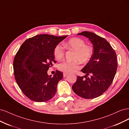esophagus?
I'll use <instances>...</instances> for the list:
<instances>
[{"label": "esophagus", "mask_w": 129, "mask_h": 129, "mask_svg": "<svg viewBox=\"0 0 129 129\" xmlns=\"http://www.w3.org/2000/svg\"><path fill=\"white\" fill-rule=\"evenodd\" d=\"M68 75V73H63V77H65L66 76H67Z\"/></svg>", "instance_id": "34e87169"}]
</instances>
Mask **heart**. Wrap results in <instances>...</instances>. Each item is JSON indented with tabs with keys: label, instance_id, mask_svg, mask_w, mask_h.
<instances>
[{
	"label": "heart",
	"instance_id": "heart-1",
	"mask_svg": "<svg viewBox=\"0 0 129 129\" xmlns=\"http://www.w3.org/2000/svg\"><path fill=\"white\" fill-rule=\"evenodd\" d=\"M64 47L69 50H74L73 62L63 61L58 66V69L64 73H72L80 68V62L86 63L92 56L93 48L90 45H85V41L79 38H73L63 43ZM54 56L57 60L64 57L65 51L63 47L57 45L54 49Z\"/></svg>",
	"mask_w": 129,
	"mask_h": 129
}]
</instances>
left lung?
I'll list each match as a JSON object with an SVG mask.
<instances>
[{
    "label": "left lung",
    "instance_id": "obj_1",
    "mask_svg": "<svg viewBox=\"0 0 129 129\" xmlns=\"http://www.w3.org/2000/svg\"><path fill=\"white\" fill-rule=\"evenodd\" d=\"M78 35L87 37L93 45V54L81 70L85 74L78 76L72 89L82 98L91 99L99 97L111 84L117 68V57L114 49L104 38L88 31ZM91 75V77L87 76Z\"/></svg>",
    "mask_w": 129,
    "mask_h": 129
}]
</instances>
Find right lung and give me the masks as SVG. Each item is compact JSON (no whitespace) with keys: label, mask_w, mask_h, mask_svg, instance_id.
I'll list each match as a JSON object with an SVG mask.
<instances>
[{"label":"right lung","mask_w":129,"mask_h":129,"mask_svg":"<svg viewBox=\"0 0 129 129\" xmlns=\"http://www.w3.org/2000/svg\"><path fill=\"white\" fill-rule=\"evenodd\" d=\"M67 36L40 34L27 39L13 61L15 81L24 94L35 102H46L55 96L63 73L56 71L48 75L49 68L56 63L54 49Z\"/></svg>","instance_id":"obj_1"}]
</instances>
